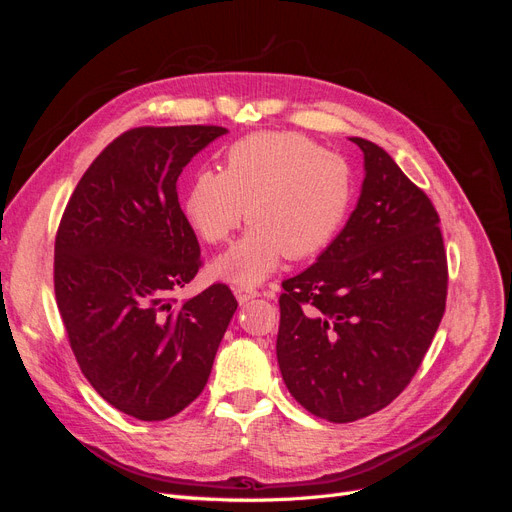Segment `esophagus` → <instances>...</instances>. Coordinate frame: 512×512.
Segmentation results:
<instances>
[{"label":"esophagus","instance_id":"1","mask_svg":"<svg viewBox=\"0 0 512 512\" xmlns=\"http://www.w3.org/2000/svg\"><path fill=\"white\" fill-rule=\"evenodd\" d=\"M235 297H237V301L241 305H245V303L254 301L256 297H260V292L254 290V288H235Z\"/></svg>","mask_w":512,"mask_h":512}]
</instances>
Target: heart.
<instances>
[{
  "mask_svg": "<svg viewBox=\"0 0 512 512\" xmlns=\"http://www.w3.org/2000/svg\"><path fill=\"white\" fill-rule=\"evenodd\" d=\"M352 203L354 173L344 156L299 132H256L224 149L222 170H196L181 211L198 239L218 245L241 226L247 207L250 230L211 271L252 288L284 256L303 260L329 247Z\"/></svg>",
  "mask_w": 512,
  "mask_h": 512,
  "instance_id": "heart-1",
  "label": "heart"
}]
</instances>
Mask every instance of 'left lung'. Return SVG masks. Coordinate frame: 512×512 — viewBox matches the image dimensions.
Segmentation results:
<instances>
[{
  "mask_svg": "<svg viewBox=\"0 0 512 512\" xmlns=\"http://www.w3.org/2000/svg\"><path fill=\"white\" fill-rule=\"evenodd\" d=\"M365 179L344 230L312 267L282 282L277 363L318 418L352 423L410 384L446 307L438 211L376 143L350 138Z\"/></svg>",
  "mask_w": 512,
  "mask_h": 512,
  "instance_id": "left-lung-1",
  "label": "left lung"
}]
</instances>
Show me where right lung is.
I'll list each match as a JSON object with an SVG mask.
<instances>
[{
  "instance_id": "obj_1",
  "label": "right lung",
  "mask_w": 512,
  "mask_h": 512,
  "mask_svg": "<svg viewBox=\"0 0 512 512\" xmlns=\"http://www.w3.org/2000/svg\"><path fill=\"white\" fill-rule=\"evenodd\" d=\"M220 126L134 128L85 170L55 237V297L83 376L138 421H164L203 393L237 309L226 284L173 294L200 265L177 179Z\"/></svg>"
}]
</instances>
